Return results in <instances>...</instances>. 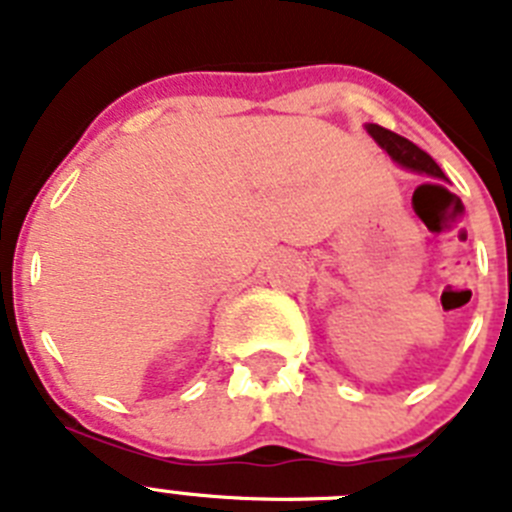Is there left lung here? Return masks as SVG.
<instances>
[{
	"instance_id": "1",
	"label": "left lung",
	"mask_w": 512,
	"mask_h": 512,
	"mask_svg": "<svg viewBox=\"0 0 512 512\" xmlns=\"http://www.w3.org/2000/svg\"><path fill=\"white\" fill-rule=\"evenodd\" d=\"M366 133L372 135L379 146L390 153L392 161H395V164H400L402 169L418 171V174L433 176V179H443L441 166H438L436 161L428 156V153L420 151L415 143H410L408 138H402V135L392 133V130H387V128H382V125H366Z\"/></svg>"
}]
</instances>
